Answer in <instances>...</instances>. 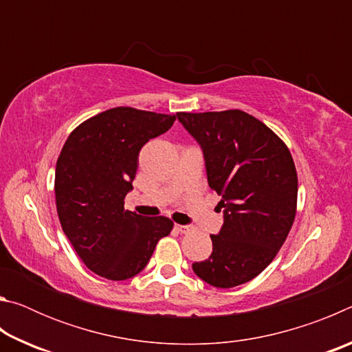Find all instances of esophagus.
<instances>
[{"label": "esophagus", "instance_id": "obj_1", "mask_svg": "<svg viewBox=\"0 0 352 352\" xmlns=\"http://www.w3.org/2000/svg\"><path fill=\"white\" fill-rule=\"evenodd\" d=\"M175 228L180 231L182 234H188V233H190V231H192V226H189V225H175Z\"/></svg>", "mask_w": 352, "mask_h": 352}]
</instances>
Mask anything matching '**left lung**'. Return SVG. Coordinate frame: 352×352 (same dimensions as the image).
<instances>
[{
	"mask_svg": "<svg viewBox=\"0 0 352 352\" xmlns=\"http://www.w3.org/2000/svg\"><path fill=\"white\" fill-rule=\"evenodd\" d=\"M178 121L204 148L208 184L222 197L225 219L211 234V256L192 270L214 287L245 284L275 259L294 225V158L272 129L242 110L180 111Z\"/></svg>",
	"mask_w": 352,
	"mask_h": 352,
	"instance_id": "1",
	"label": "left lung"
}]
</instances>
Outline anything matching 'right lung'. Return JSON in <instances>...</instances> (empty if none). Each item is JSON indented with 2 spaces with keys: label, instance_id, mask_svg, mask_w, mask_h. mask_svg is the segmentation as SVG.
<instances>
[{
  "label": "right lung",
  "instance_id": "obj_1",
  "mask_svg": "<svg viewBox=\"0 0 352 352\" xmlns=\"http://www.w3.org/2000/svg\"><path fill=\"white\" fill-rule=\"evenodd\" d=\"M177 115L115 107L77 126L56 166V205L63 233L96 275L122 281L144 269L174 222L124 210V199L148 140L172 127Z\"/></svg>",
  "mask_w": 352,
  "mask_h": 352
}]
</instances>
